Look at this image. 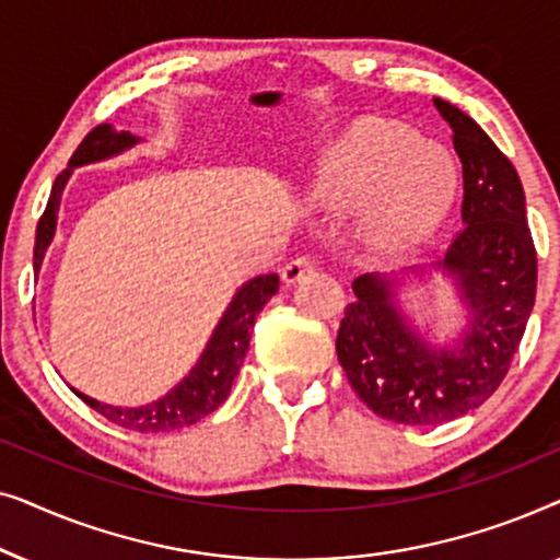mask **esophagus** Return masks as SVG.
Wrapping results in <instances>:
<instances>
[{
	"instance_id": "1",
	"label": "esophagus",
	"mask_w": 560,
	"mask_h": 560,
	"mask_svg": "<svg viewBox=\"0 0 560 560\" xmlns=\"http://www.w3.org/2000/svg\"><path fill=\"white\" fill-rule=\"evenodd\" d=\"M313 259H308V257H298V259H293V262H288L285 267H282V282H285V285H295L298 280L301 278H305V275L308 272H313Z\"/></svg>"
}]
</instances>
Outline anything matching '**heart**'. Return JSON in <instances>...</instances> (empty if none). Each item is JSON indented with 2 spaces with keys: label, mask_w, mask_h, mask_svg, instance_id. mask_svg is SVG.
Instances as JSON below:
<instances>
[{
  "label": "heart",
  "mask_w": 560,
  "mask_h": 560,
  "mask_svg": "<svg viewBox=\"0 0 560 560\" xmlns=\"http://www.w3.org/2000/svg\"><path fill=\"white\" fill-rule=\"evenodd\" d=\"M458 171L441 144L389 119H357L328 142L305 175V198L320 209H359V226L377 247L408 249L443 224Z\"/></svg>",
  "instance_id": "obj_1"
}]
</instances>
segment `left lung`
Wrapping results in <instances>:
<instances>
[{
  "label": "left lung",
  "instance_id": "left-lung-1",
  "mask_svg": "<svg viewBox=\"0 0 560 560\" xmlns=\"http://www.w3.org/2000/svg\"><path fill=\"white\" fill-rule=\"evenodd\" d=\"M435 109L454 132L464 171V229L433 265L400 275L366 272L354 280L336 354L354 393L380 418L402 425H441L479 408L500 387L535 305L538 257L525 219L515 165L489 135L446 98ZM439 269L457 285L467 311L451 345H435L401 311L409 275Z\"/></svg>",
  "mask_w": 560,
  "mask_h": 560
}]
</instances>
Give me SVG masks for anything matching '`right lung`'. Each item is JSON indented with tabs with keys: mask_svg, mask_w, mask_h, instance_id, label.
Masks as SVG:
<instances>
[{
	"mask_svg": "<svg viewBox=\"0 0 560 560\" xmlns=\"http://www.w3.org/2000/svg\"><path fill=\"white\" fill-rule=\"evenodd\" d=\"M140 142V137H135L132 132H119V129H114L112 125H98L83 137L79 150L73 152L71 163H68L66 171L58 175L56 183H52L48 206H45L40 224H37L33 255L35 272H40L45 252H48L52 236H56L60 198H63V188L68 178H71L73 167L102 163V160L121 155V152L135 148V144ZM278 288L280 278L275 272L259 275V278L244 282V285L236 290L232 303L226 305L224 316H221L217 328H213L211 339L206 343L203 354L196 362L194 370H190L171 393L158 397V400H152L148 405H135V408H121V405L98 402L94 397L79 393V389H73V393L79 395L89 408L102 412L106 420L127 428V431L165 433L198 423L201 418L211 416V412L229 397L232 382L236 374H240V366L244 364V357H247L249 351L255 318L259 316V311L265 308V303L278 293Z\"/></svg>",
	"mask_w": 560,
	"mask_h": 560,
	"instance_id": "obj_1",
	"label": "right lung"
}]
</instances>
